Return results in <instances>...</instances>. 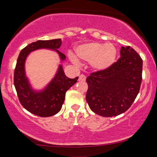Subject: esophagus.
Returning <instances> with one entry per match:
<instances>
[{
    "mask_svg": "<svg viewBox=\"0 0 157 157\" xmlns=\"http://www.w3.org/2000/svg\"><path fill=\"white\" fill-rule=\"evenodd\" d=\"M86 76H85L84 75H80L79 76V81H81V82H84L85 80H86Z\"/></svg>",
    "mask_w": 157,
    "mask_h": 157,
    "instance_id": "1",
    "label": "esophagus"
}]
</instances>
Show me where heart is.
Instances as JSON below:
<instances>
[{"label": "heart", "mask_w": 157, "mask_h": 157, "mask_svg": "<svg viewBox=\"0 0 157 157\" xmlns=\"http://www.w3.org/2000/svg\"><path fill=\"white\" fill-rule=\"evenodd\" d=\"M78 58L90 62L93 68L97 71L107 70L116 62L118 51L112 44H101L99 42L81 45L76 48ZM71 59L74 63H78L75 56L70 53Z\"/></svg>", "instance_id": "b5f03b06"}]
</instances>
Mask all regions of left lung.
<instances>
[{
	"label": "left lung",
	"mask_w": 157,
	"mask_h": 157,
	"mask_svg": "<svg viewBox=\"0 0 157 157\" xmlns=\"http://www.w3.org/2000/svg\"><path fill=\"white\" fill-rule=\"evenodd\" d=\"M143 60L129 46H122L121 57L105 71L91 73L86 81V100L94 113L116 116L131 107L140 91Z\"/></svg>",
	"instance_id": "1"
}]
</instances>
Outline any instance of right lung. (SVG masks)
<instances>
[{
    "label": "right lung",
    "mask_w": 157,
    "mask_h": 157,
    "mask_svg": "<svg viewBox=\"0 0 157 157\" xmlns=\"http://www.w3.org/2000/svg\"><path fill=\"white\" fill-rule=\"evenodd\" d=\"M61 45L60 39L39 40L28 45L21 50L18 55L14 69V84L21 105L34 115L49 117L59 112L64 102L66 92L78 79V77L74 79L67 78L60 66L56 75L44 91L35 92L30 88L24 69L25 61L29 53L39 48H50L57 51L61 59L64 60L65 55L57 50Z\"/></svg>",
    "instance_id": "1"
}]
</instances>
